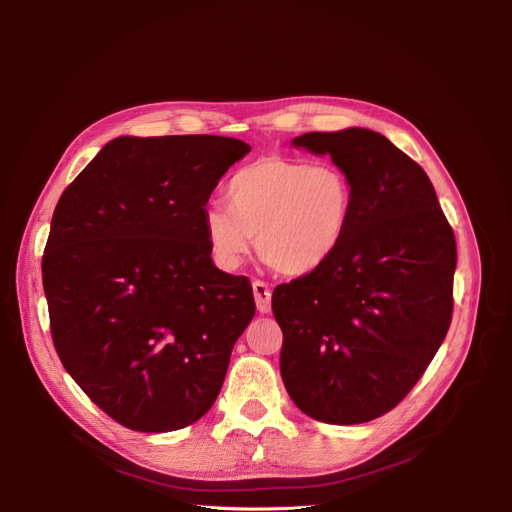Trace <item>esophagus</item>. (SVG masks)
Returning <instances> with one entry per match:
<instances>
[{
	"mask_svg": "<svg viewBox=\"0 0 512 512\" xmlns=\"http://www.w3.org/2000/svg\"><path fill=\"white\" fill-rule=\"evenodd\" d=\"M252 288H254V299H256L258 312L260 314H269L271 312V288L265 282H260V280H256L252 284Z\"/></svg>",
	"mask_w": 512,
	"mask_h": 512,
	"instance_id": "obj_1",
	"label": "esophagus"
}]
</instances>
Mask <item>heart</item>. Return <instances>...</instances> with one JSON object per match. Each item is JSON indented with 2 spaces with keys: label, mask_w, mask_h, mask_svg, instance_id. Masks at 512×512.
Segmentation results:
<instances>
[{
  "label": "heart",
  "mask_w": 512,
  "mask_h": 512,
  "mask_svg": "<svg viewBox=\"0 0 512 512\" xmlns=\"http://www.w3.org/2000/svg\"><path fill=\"white\" fill-rule=\"evenodd\" d=\"M228 207L203 215L209 250L237 269L254 237L260 258L284 275L322 267L342 245L354 213V185L344 168L292 158H260L226 185Z\"/></svg>",
  "instance_id": "1"
}]
</instances>
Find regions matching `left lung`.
Wrapping results in <instances>:
<instances>
[{
	"mask_svg": "<svg viewBox=\"0 0 512 512\" xmlns=\"http://www.w3.org/2000/svg\"><path fill=\"white\" fill-rule=\"evenodd\" d=\"M292 143L346 170L354 213L322 267L273 290L282 380L316 421L367 423L412 391L444 342L455 235L425 170L386 136L348 128Z\"/></svg>",
	"mask_w": 512,
	"mask_h": 512,
	"instance_id": "8db88e82",
	"label": "left lung"
}]
</instances>
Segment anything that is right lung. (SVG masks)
Segmentation results:
<instances>
[{"label": "right lung", "mask_w": 512, "mask_h": 512, "mask_svg": "<svg viewBox=\"0 0 512 512\" xmlns=\"http://www.w3.org/2000/svg\"><path fill=\"white\" fill-rule=\"evenodd\" d=\"M250 149L209 134L119 136L59 198L42 256L53 344L123 427H188L220 395L256 303L245 275L213 265L203 215Z\"/></svg>", "instance_id": "1"}]
</instances>
